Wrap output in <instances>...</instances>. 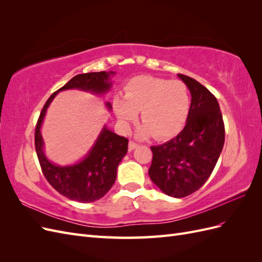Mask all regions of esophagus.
Returning a JSON list of instances; mask_svg holds the SVG:
<instances>
[{"instance_id": "esophagus-1", "label": "esophagus", "mask_w": 262, "mask_h": 262, "mask_svg": "<svg viewBox=\"0 0 262 262\" xmlns=\"http://www.w3.org/2000/svg\"><path fill=\"white\" fill-rule=\"evenodd\" d=\"M139 146V144H137L136 142H133V141H130L129 142V149L130 150H132V149H134V148H137Z\"/></svg>"}]
</instances>
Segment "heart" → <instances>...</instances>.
Here are the masks:
<instances>
[{"mask_svg": "<svg viewBox=\"0 0 262 262\" xmlns=\"http://www.w3.org/2000/svg\"><path fill=\"white\" fill-rule=\"evenodd\" d=\"M190 104L189 90L184 82L149 75L132 78L124 86V97L113 99L115 115L124 130L137 120L141 110L143 124L137 130L139 139L153 134L161 139L175 136L184 128Z\"/></svg>", "mask_w": 262, "mask_h": 262, "instance_id": "obj_1", "label": "heart"}]
</instances>
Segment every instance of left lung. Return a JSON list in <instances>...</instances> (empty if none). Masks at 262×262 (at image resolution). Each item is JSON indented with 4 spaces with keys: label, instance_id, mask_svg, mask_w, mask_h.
I'll return each mask as SVG.
<instances>
[{
    "label": "left lung",
    "instance_id": "1",
    "mask_svg": "<svg viewBox=\"0 0 262 262\" xmlns=\"http://www.w3.org/2000/svg\"><path fill=\"white\" fill-rule=\"evenodd\" d=\"M177 75L191 94L187 122L177 137L150 147L148 175L165 194L184 198L209 179L224 146L225 129L214 95L194 78Z\"/></svg>",
    "mask_w": 262,
    "mask_h": 262
}]
</instances>
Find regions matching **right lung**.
<instances>
[{"instance_id": "obj_1", "label": "right lung", "mask_w": 262, "mask_h": 262, "mask_svg": "<svg viewBox=\"0 0 262 262\" xmlns=\"http://www.w3.org/2000/svg\"><path fill=\"white\" fill-rule=\"evenodd\" d=\"M115 74L113 71H102L75 75L51 95L39 116L35 131V147L39 163L49 184L70 200L83 203L94 202L109 191L116 181L118 166L128 152V139L118 136L105 124L89 153L81 161L66 166L57 165L45 153L41 125L47 109L59 92L78 90L94 95L108 93L112 89V77ZM105 106L109 112L113 109L109 101L105 102Z\"/></svg>"}]
</instances>
